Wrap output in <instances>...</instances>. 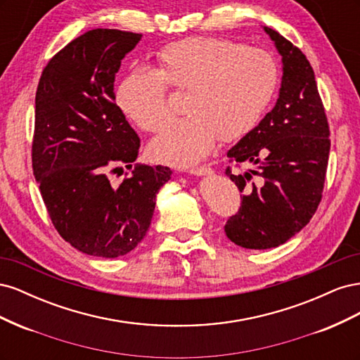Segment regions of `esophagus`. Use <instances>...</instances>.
<instances>
[{"mask_svg": "<svg viewBox=\"0 0 360 360\" xmlns=\"http://www.w3.org/2000/svg\"><path fill=\"white\" fill-rule=\"evenodd\" d=\"M189 174H192V176H197V177H201V176H210V174H212V168H209V167H197V168H191V169H189Z\"/></svg>", "mask_w": 360, "mask_h": 360, "instance_id": "34e87169", "label": "esophagus"}]
</instances>
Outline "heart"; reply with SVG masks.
Segmentation results:
<instances>
[{"instance_id": "b5f03b06", "label": "heart", "mask_w": 360, "mask_h": 360, "mask_svg": "<svg viewBox=\"0 0 360 360\" xmlns=\"http://www.w3.org/2000/svg\"><path fill=\"white\" fill-rule=\"evenodd\" d=\"M159 68L130 72L117 90L124 114L146 132H160L171 120L167 84L186 91L177 120L150 150L158 160L188 167L212 153L219 136L234 141L252 130L278 86V64L261 48L233 40L191 37L163 48Z\"/></svg>"}]
</instances>
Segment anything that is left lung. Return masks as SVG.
<instances>
[{"label":"left lung","mask_w":360,"mask_h":360,"mask_svg":"<svg viewBox=\"0 0 360 360\" xmlns=\"http://www.w3.org/2000/svg\"><path fill=\"white\" fill-rule=\"evenodd\" d=\"M282 57V81L274 110L228 150L252 168L225 174L242 195V207L225 224L231 242L246 249L284 245L307 225L321 201L330 139L329 124L303 52L264 27Z\"/></svg>","instance_id":"left-lung-1"}]
</instances>
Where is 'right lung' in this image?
Returning <instances> with one entry per match:
<instances>
[{
	"mask_svg": "<svg viewBox=\"0 0 360 360\" xmlns=\"http://www.w3.org/2000/svg\"><path fill=\"white\" fill-rule=\"evenodd\" d=\"M141 37L86 31L51 58L37 85L32 172L56 230L86 255L117 258L135 249L172 174L135 165L118 186L106 176L138 158L139 138L115 103L114 81Z\"/></svg>",
	"mask_w": 360,
	"mask_h": 360,
	"instance_id": "obj_1",
	"label": "right lung"
}]
</instances>
